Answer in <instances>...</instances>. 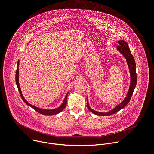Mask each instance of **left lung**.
<instances>
[{"label":"left lung","instance_id":"left-lung-1","mask_svg":"<svg viewBox=\"0 0 154 154\" xmlns=\"http://www.w3.org/2000/svg\"><path fill=\"white\" fill-rule=\"evenodd\" d=\"M119 46L117 47V49L124 56V57L126 59L127 63L128 64L130 72L131 75V84L129 88V91L127 94V97L125 98L124 101L121 103L117 106H116L112 110L107 112H101L95 111L91 109L88 104V98H87V108L93 114L98 116H110L112 114H114L116 112H117L119 110L122 109L126 106L128 103L130 101L131 98L132 97V95L133 94V92L134 91V89L135 88L136 84H137V74H136V64L135 62V60L132 56V54L131 53L130 49L128 46V43L125 42L124 40H119Z\"/></svg>","mask_w":154,"mask_h":154}]
</instances>
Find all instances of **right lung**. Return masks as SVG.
<instances>
[{
	"instance_id": "add662e5",
	"label": "right lung",
	"mask_w": 154,
	"mask_h": 154,
	"mask_svg": "<svg viewBox=\"0 0 154 154\" xmlns=\"http://www.w3.org/2000/svg\"><path fill=\"white\" fill-rule=\"evenodd\" d=\"M19 61H17V68L16 72V83L17 87L18 88V90H19V91L20 93V95L22 100H23L24 102L27 105H28L29 106H31L32 108H33L37 112H38V113H40L41 114H43V115H46V116L55 115V114H59L60 112H61L65 108V107L66 106V105H67V95H68L69 93H67V94L66 95L65 98H64V101L62 103V104L59 107H58V108H57L56 109H45L39 108L38 107H36V106H33L31 105L30 104H29L25 100V98H24L23 94L22 93V91H21V89H20V85H19Z\"/></svg>"
}]
</instances>
